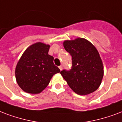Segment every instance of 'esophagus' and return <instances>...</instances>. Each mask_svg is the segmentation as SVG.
<instances>
[{"label":"esophagus","instance_id":"1","mask_svg":"<svg viewBox=\"0 0 122 122\" xmlns=\"http://www.w3.org/2000/svg\"><path fill=\"white\" fill-rule=\"evenodd\" d=\"M59 69H60V70H62V69H63V66H62V65H61V66H59Z\"/></svg>","mask_w":122,"mask_h":122}]
</instances>
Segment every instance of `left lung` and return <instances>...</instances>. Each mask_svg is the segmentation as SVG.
Wrapping results in <instances>:
<instances>
[{
    "mask_svg": "<svg viewBox=\"0 0 122 122\" xmlns=\"http://www.w3.org/2000/svg\"><path fill=\"white\" fill-rule=\"evenodd\" d=\"M66 51L71 56L72 66L70 70L60 72L70 88L77 94L92 93L100 86L104 76V66L98 51L84 38L63 42Z\"/></svg>",
    "mask_w": 122,
    "mask_h": 122,
    "instance_id": "left-lung-1",
    "label": "left lung"
}]
</instances>
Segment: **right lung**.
<instances>
[{
    "label": "right lung",
    "instance_id": "add662e5",
    "mask_svg": "<svg viewBox=\"0 0 122 122\" xmlns=\"http://www.w3.org/2000/svg\"><path fill=\"white\" fill-rule=\"evenodd\" d=\"M50 45L38 42L29 46L18 62L15 77L25 92L37 94L48 86L51 78L60 70L55 66L54 57L48 54Z\"/></svg>",
    "mask_w": 122,
    "mask_h": 122
}]
</instances>
